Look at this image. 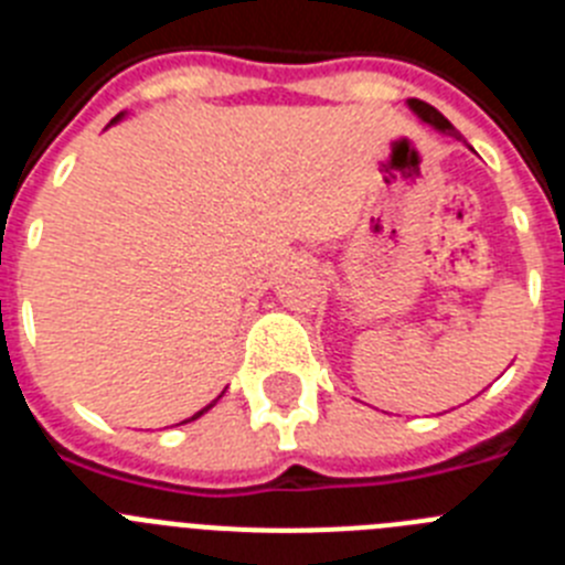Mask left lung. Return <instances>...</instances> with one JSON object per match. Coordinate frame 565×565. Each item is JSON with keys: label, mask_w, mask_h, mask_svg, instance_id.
Instances as JSON below:
<instances>
[{"label": "left lung", "mask_w": 565, "mask_h": 565, "mask_svg": "<svg viewBox=\"0 0 565 565\" xmlns=\"http://www.w3.org/2000/svg\"><path fill=\"white\" fill-rule=\"evenodd\" d=\"M407 107H411L424 124H430L433 129H438V132H447V135H452V138H458L456 127H452V124L447 121V118H444V115L438 113L436 107H430L427 102H418V98H407Z\"/></svg>", "instance_id": "left-lung-1"}]
</instances>
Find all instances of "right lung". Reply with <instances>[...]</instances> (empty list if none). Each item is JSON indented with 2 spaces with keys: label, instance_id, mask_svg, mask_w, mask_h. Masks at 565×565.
Here are the masks:
<instances>
[{
  "label": "right lung",
  "instance_id": "add662e5",
  "mask_svg": "<svg viewBox=\"0 0 565 565\" xmlns=\"http://www.w3.org/2000/svg\"><path fill=\"white\" fill-rule=\"evenodd\" d=\"M121 118H124V113H121V115H115L113 121H109V127H113V124H118V121H121ZM217 398H221V396H217ZM217 398H214V402H217ZM214 402H212V404H206V407H203V411H198V413H194L192 418H186V422H194V418H201L203 413H206V411H212V407H214Z\"/></svg>",
  "mask_w": 565,
  "mask_h": 565
}]
</instances>
